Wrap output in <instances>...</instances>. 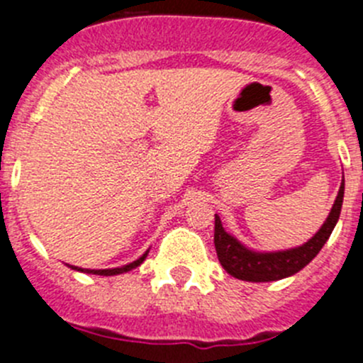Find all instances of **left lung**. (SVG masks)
<instances>
[{
	"mask_svg": "<svg viewBox=\"0 0 363 363\" xmlns=\"http://www.w3.org/2000/svg\"><path fill=\"white\" fill-rule=\"evenodd\" d=\"M342 202H344V179H342L340 189L336 195V201L316 235L309 238L308 242L298 247L286 251H271V253H259V251L247 250L235 237L226 233L222 228L220 218L215 215V250H217L218 262L230 273L231 277L246 282H271L291 277L298 273L302 267L308 266L315 259L318 251L324 247L328 238L335 230L338 217H340Z\"/></svg>",
	"mask_w": 363,
	"mask_h": 363,
	"instance_id": "8db88e82",
	"label": "left lung"
}]
</instances>
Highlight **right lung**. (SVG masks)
Here are the masks:
<instances>
[{
	"label": "right lung",
	"instance_id": "obj_1",
	"mask_svg": "<svg viewBox=\"0 0 363 363\" xmlns=\"http://www.w3.org/2000/svg\"><path fill=\"white\" fill-rule=\"evenodd\" d=\"M146 255H148V251H146L143 257H139L137 260H133L132 264H126V266L123 267H113V269H83V267H76L72 266V269H77V271H83V273H92V275H104V277H110V275H121V273H126V271L133 269V267L141 266L143 260L146 259Z\"/></svg>",
	"mask_w": 363,
	"mask_h": 363
}]
</instances>
